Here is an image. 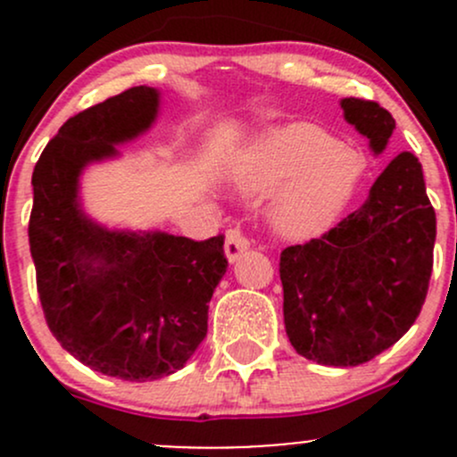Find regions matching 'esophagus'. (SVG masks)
Wrapping results in <instances>:
<instances>
[{
	"mask_svg": "<svg viewBox=\"0 0 457 457\" xmlns=\"http://www.w3.org/2000/svg\"><path fill=\"white\" fill-rule=\"evenodd\" d=\"M247 250H250V238L245 237L241 228H234L225 234V254H228L229 261H237Z\"/></svg>",
	"mask_w": 457,
	"mask_h": 457,
	"instance_id": "1",
	"label": "esophagus"
}]
</instances>
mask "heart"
Returning a JSON list of instances; mask_svg holds the SVG:
<instances>
[{"label": "heart", "instance_id": "heart-1", "mask_svg": "<svg viewBox=\"0 0 457 457\" xmlns=\"http://www.w3.org/2000/svg\"><path fill=\"white\" fill-rule=\"evenodd\" d=\"M362 161L314 123H289L262 135L243 156L237 183L250 195L276 192L270 220L285 238H312L345 210Z\"/></svg>", "mask_w": 457, "mask_h": 457}]
</instances>
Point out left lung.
<instances>
[{
	"instance_id": "left-lung-1",
	"label": "left lung",
	"mask_w": 457,
	"mask_h": 457,
	"mask_svg": "<svg viewBox=\"0 0 457 457\" xmlns=\"http://www.w3.org/2000/svg\"><path fill=\"white\" fill-rule=\"evenodd\" d=\"M345 119L380 154L395 130L376 101L343 99ZM436 210L422 165L395 156L370 199L322 237L280 252L283 314L289 343L307 361L356 367L398 343L428 292Z\"/></svg>"
}]
</instances>
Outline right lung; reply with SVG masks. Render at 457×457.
Segmentation results:
<instances>
[{
    "mask_svg": "<svg viewBox=\"0 0 457 457\" xmlns=\"http://www.w3.org/2000/svg\"><path fill=\"white\" fill-rule=\"evenodd\" d=\"M159 92L135 86L68 119L32 172L30 254L41 310L77 361L121 380L181 370L207 336V310L223 278L225 237L110 232L86 219L77 181L90 161L154 121Z\"/></svg>",
    "mask_w": 457,
    "mask_h": 457,
    "instance_id": "obj_1",
    "label": "right lung"
}]
</instances>
